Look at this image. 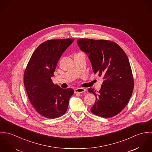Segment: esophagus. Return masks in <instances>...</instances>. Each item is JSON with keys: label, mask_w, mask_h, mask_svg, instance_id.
I'll return each mask as SVG.
<instances>
[{"label": "esophagus", "mask_w": 152, "mask_h": 152, "mask_svg": "<svg viewBox=\"0 0 152 152\" xmlns=\"http://www.w3.org/2000/svg\"><path fill=\"white\" fill-rule=\"evenodd\" d=\"M75 93H78V94H81L83 93L86 91V89L85 88H76L74 89Z\"/></svg>", "instance_id": "obj_1"}]
</instances>
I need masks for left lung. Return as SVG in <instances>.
Returning a JSON list of instances; mask_svg holds the SVG:
<instances>
[{"label": "left lung", "instance_id": "left-lung-1", "mask_svg": "<svg viewBox=\"0 0 152 152\" xmlns=\"http://www.w3.org/2000/svg\"><path fill=\"white\" fill-rule=\"evenodd\" d=\"M77 43L88 56L94 74L104 80L97 93L94 88L88 89L96 96L91 112L107 118L118 115L128 104L134 87L126 53L118 44L110 40L79 39Z\"/></svg>", "mask_w": 152, "mask_h": 152}]
</instances>
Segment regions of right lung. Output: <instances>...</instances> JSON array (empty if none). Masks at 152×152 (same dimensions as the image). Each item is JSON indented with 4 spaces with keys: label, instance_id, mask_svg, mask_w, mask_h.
<instances>
[{
    "label": "right lung",
    "instance_id": "right-lung-1",
    "mask_svg": "<svg viewBox=\"0 0 152 152\" xmlns=\"http://www.w3.org/2000/svg\"><path fill=\"white\" fill-rule=\"evenodd\" d=\"M74 39L48 40L39 45L24 70L23 81L28 98L42 116L54 119L63 115L74 91L54 85V75L57 63Z\"/></svg>",
    "mask_w": 152,
    "mask_h": 152
}]
</instances>
